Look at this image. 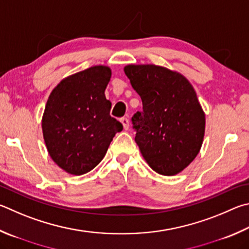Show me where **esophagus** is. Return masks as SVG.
I'll return each instance as SVG.
<instances>
[{
  "label": "esophagus",
  "mask_w": 249,
  "mask_h": 249,
  "mask_svg": "<svg viewBox=\"0 0 249 249\" xmlns=\"http://www.w3.org/2000/svg\"><path fill=\"white\" fill-rule=\"evenodd\" d=\"M120 121H121V123L123 124L124 129L127 130L129 128V121H128V119H126V117H122Z\"/></svg>",
  "instance_id": "esophagus-1"
}]
</instances>
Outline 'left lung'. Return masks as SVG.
<instances>
[{"mask_svg": "<svg viewBox=\"0 0 249 249\" xmlns=\"http://www.w3.org/2000/svg\"><path fill=\"white\" fill-rule=\"evenodd\" d=\"M124 71L142 101L132 123L143 159L159 174L179 173L198 155L205 135L196 91L183 75L162 66L127 65Z\"/></svg>", "mask_w": 249, "mask_h": 249, "instance_id": "8db88e82", "label": "left lung"}]
</instances>
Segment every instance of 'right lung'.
Segmentation results:
<instances>
[{"label": "right lung", "instance_id": "obj_1", "mask_svg": "<svg viewBox=\"0 0 249 249\" xmlns=\"http://www.w3.org/2000/svg\"><path fill=\"white\" fill-rule=\"evenodd\" d=\"M110 78V67L92 66L64 78L50 93L43 138L50 157L67 173L81 175L96 168L123 129L110 115L105 94Z\"/></svg>", "mask_w": 249, "mask_h": 249}]
</instances>
